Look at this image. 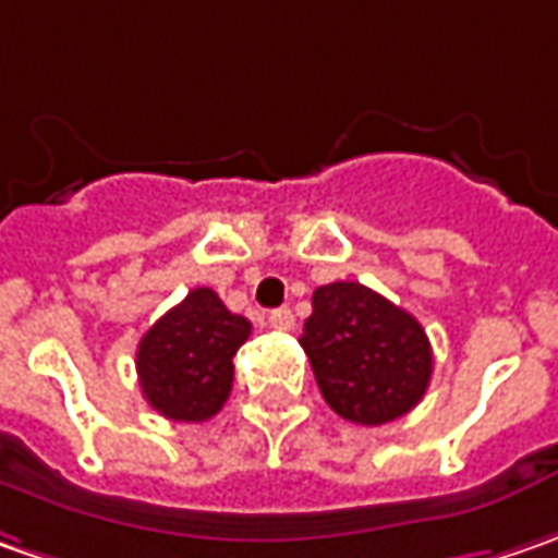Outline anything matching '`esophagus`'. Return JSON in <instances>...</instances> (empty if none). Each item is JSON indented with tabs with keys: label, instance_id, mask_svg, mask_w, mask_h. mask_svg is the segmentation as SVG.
<instances>
[{
	"label": "esophagus",
	"instance_id": "obj_1",
	"mask_svg": "<svg viewBox=\"0 0 558 558\" xmlns=\"http://www.w3.org/2000/svg\"><path fill=\"white\" fill-rule=\"evenodd\" d=\"M268 322H271L275 330H293V327H296V318H293L290 308H275V312L268 315Z\"/></svg>",
	"mask_w": 558,
	"mask_h": 558
}]
</instances>
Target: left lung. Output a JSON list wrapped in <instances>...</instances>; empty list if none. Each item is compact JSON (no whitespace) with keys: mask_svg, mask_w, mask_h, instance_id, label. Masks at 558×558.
<instances>
[{"mask_svg":"<svg viewBox=\"0 0 558 558\" xmlns=\"http://www.w3.org/2000/svg\"><path fill=\"white\" fill-rule=\"evenodd\" d=\"M300 343L325 402L352 424L402 418L422 402L434 372L424 327L355 280L312 293Z\"/></svg>","mask_w":558,"mask_h":558,"instance_id":"obj_1","label":"left lung"}]
</instances>
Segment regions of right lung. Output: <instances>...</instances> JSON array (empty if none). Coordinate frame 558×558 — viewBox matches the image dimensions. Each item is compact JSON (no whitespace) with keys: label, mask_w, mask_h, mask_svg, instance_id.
<instances>
[{"label":"right lung","mask_w":558,"mask_h":558,"mask_svg":"<svg viewBox=\"0 0 558 558\" xmlns=\"http://www.w3.org/2000/svg\"><path fill=\"white\" fill-rule=\"evenodd\" d=\"M253 333L215 290L196 287L165 312L136 347V377L146 402L171 422H208L233 387V355Z\"/></svg>","instance_id":"obj_1"}]
</instances>
